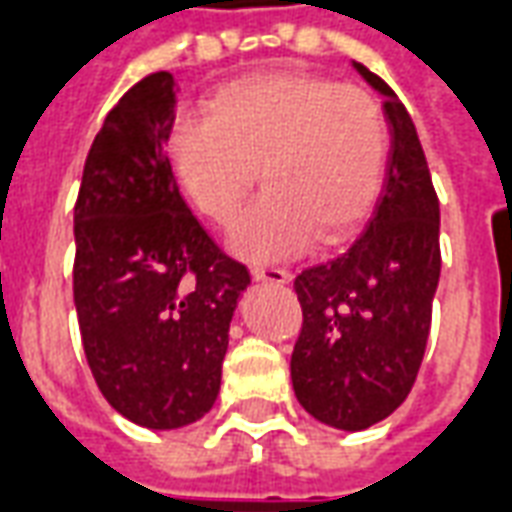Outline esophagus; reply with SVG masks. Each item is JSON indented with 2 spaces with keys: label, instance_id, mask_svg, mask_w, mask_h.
Listing matches in <instances>:
<instances>
[{
  "label": "esophagus",
  "instance_id": "obj_1",
  "mask_svg": "<svg viewBox=\"0 0 512 512\" xmlns=\"http://www.w3.org/2000/svg\"><path fill=\"white\" fill-rule=\"evenodd\" d=\"M253 278L256 281H267V284H289L292 273L284 267H253Z\"/></svg>",
  "mask_w": 512,
  "mask_h": 512
}]
</instances>
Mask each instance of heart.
<instances>
[{"label":"heart","instance_id":"obj_1","mask_svg":"<svg viewBox=\"0 0 512 512\" xmlns=\"http://www.w3.org/2000/svg\"><path fill=\"white\" fill-rule=\"evenodd\" d=\"M181 192L228 226L256 184L267 190L239 215L231 248L250 262L289 259L314 237L339 242L378 198L389 126L361 85L306 71L237 79L204 115H181L168 137Z\"/></svg>","mask_w":512,"mask_h":512}]
</instances>
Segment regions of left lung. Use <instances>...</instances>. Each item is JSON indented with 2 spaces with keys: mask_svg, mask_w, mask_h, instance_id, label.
Wrapping results in <instances>:
<instances>
[{
  "mask_svg": "<svg viewBox=\"0 0 512 512\" xmlns=\"http://www.w3.org/2000/svg\"><path fill=\"white\" fill-rule=\"evenodd\" d=\"M355 68L386 96L391 151L383 190L350 250L295 278L303 308L292 350L295 397L339 430H366L411 394L441 275L438 195L416 126L378 74Z\"/></svg>",
  "mask_w": 512,
  "mask_h": 512,
  "instance_id": "left-lung-1",
  "label": "left lung"
}]
</instances>
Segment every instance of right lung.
Segmentation results:
<instances>
[{"label": "right lung", "instance_id": "1", "mask_svg": "<svg viewBox=\"0 0 512 512\" xmlns=\"http://www.w3.org/2000/svg\"><path fill=\"white\" fill-rule=\"evenodd\" d=\"M176 82L157 71L104 118L74 206V303L104 400L129 422L176 430L215 405L248 267L181 198L168 143Z\"/></svg>", "mask_w": 512, "mask_h": 512}]
</instances>
